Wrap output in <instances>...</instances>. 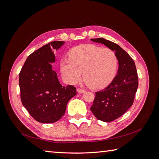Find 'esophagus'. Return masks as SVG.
Returning a JSON list of instances; mask_svg holds the SVG:
<instances>
[{
    "label": "esophagus",
    "instance_id": "1",
    "mask_svg": "<svg viewBox=\"0 0 159 159\" xmlns=\"http://www.w3.org/2000/svg\"><path fill=\"white\" fill-rule=\"evenodd\" d=\"M76 90H77V92L79 93H83L85 92V89H80V88H78Z\"/></svg>",
    "mask_w": 159,
    "mask_h": 159
}]
</instances>
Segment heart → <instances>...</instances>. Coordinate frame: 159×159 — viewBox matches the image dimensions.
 I'll return each mask as SVG.
<instances>
[{
	"label": "heart",
	"mask_w": 159,
	"mask_h": 159,
	"mask_svg": "<svg viewBox=\"0 0 159 159\" xmlns=\"http://www.w3.org/2000/svg\"><path fill=\"white\" fill-rule=\"evenodd\" d=\"M68 57L61 60L60 70L64 79L72 85L79 81L82 74L87 85L93 89L104 88L116 77L118 59L109 48L93 44L80 45L70 50Z\"/></svg>",
	"instance_id": "b5f03b06"
}]
</instances>
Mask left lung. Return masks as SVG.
<instances>
[{"instance_id": "1", "label": "left lung", "mask_w": 159, "mask_h": 159, "mask_svg": "<svg viewBox=\"0 0 159 159\" xmlns=\"http://www.w3.org/2000/svg\"><path fill=\"white\" fill-rule=\"evenodd\" d=\"M116 52L118 59L117 74L105 89L95 92L90 109L98 120L110 122L122 116L133 105L138 87L137 72L133 59L121 47L104 38L91 39Z\"/></svg>"}]
</instances>
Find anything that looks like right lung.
Segmentation results:
<instances>
[{
	"mask_svg": "<svg viewBox=\"0 0 159 159\" xmlns=\"http://www.w3.org/2000/svg\"><path fill=\"white\" fill-rule=\"evenodd\" d=\"M65 42L48 43L30 55L19 74L21 101L29 114L43 124L54 123L65 114L68 101L76 95L72 85H61L51 63L54 50Z\"/></svg>",
	"mask_w": 159,
	"mask_h": 159,
	"instance_id": "1",
	"label": "right lung"
}]
</instances>
